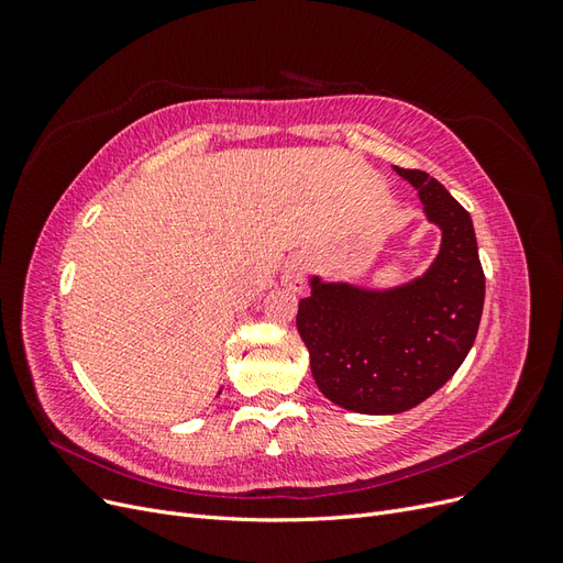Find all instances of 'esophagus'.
Returning <instances> with one entry per match:
<instances>
[{"label": "esophagus", "instance_id": "34e87169", "mask_svg": "<svg viewBox=\"0 0 563 563\" xmlns=\"http://www.w3.org/2000/svg\"><path fill=\"white\" fill-rule=\"evenodd\" d=\"M282 284L286 288H291V291H302L305 286V261L300 255H294V258H288L284 269H282Z\"/></svg>", "mask_w": 563, "mask_h": 563}]
</instances>
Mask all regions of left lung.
I'll use <instances>...</instances> for the list:
<instances>
[{
    "mask_svg": "<svg viewBox=\"0 0 563 563\" xmlns=\"http://www.w3.org/2000/svg\"><path fill=\"white\" fill-rule=\"evenodd\" d=\"M411 183L441 246L422 277L391 288L310 279L296 327L321 395L354 413L389 416L451 380L479 331L486 279L470 213L444 185L416 168Z\"/></svg>",
    "mask_w": 563,
    "mask_h": 563,
    "instance_id": "left-lung-1",
    "label": "left lung"
}]
</instances>
